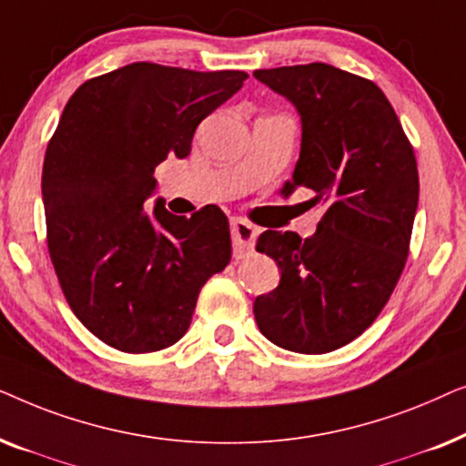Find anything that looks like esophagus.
Returning a JSON list of instances; mask_svg holds the SVG:
<instances>
[{
	"mask_svg": "<svg viewBox=\"0 0 466 466\" xmlns=\"http://www.w3.org/2000/svg\"><path fill=\"white\" fill-rule=\"evenodd\" d=\"M258 228L250 225L248 220L235 218L231 220V239H233V254L235 258L250 257L254 250V241H257Z\"/></svg>",
	"mask_w": 466,
	"mask_h": 466,
	"instance_id": "esophagus-1",
	"label": "esophagus"
}]
</instances>
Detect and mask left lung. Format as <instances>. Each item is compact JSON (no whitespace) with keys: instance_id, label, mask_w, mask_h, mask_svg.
Listing matches in <instances>:
<instances>
[{"instance_id":"obj_1","label":"left lung","mask_w":466,"mask_h":466,"mask_svg":"<svg viewBox=\"0 0 466 466\" xmlns=\"http://www.w3.org/2000/svg\"><path fill=\"white\" fill-rule=\"evenodd\" d=\"M301 116V155L282 193L311 188L316 233L265 231L257 250L282 278L254 301L267 339L301 354L346 346L373 324L403 273L420 180L416 155L375 82L327 63L257 69Z\"/></svg>"}]
</instances>
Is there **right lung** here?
Here are the masks:
<instances>
[{
	"label": "right lung",
	"instance_id": "1",
	"mask_svg": "<svg viewBox=\"0 0 466 466\" xmlns=\"http://www.w3.org/2000/svg\"><path fill=\"white\" fill-rule=\"evenodd\" d=\"M246 72L131 63L69 97L42 169L46 239L76 318L129 354L169 348L187 333L197 297L231 260L220 208L190 218L148 214L155 167L190 155L197 125L239 91Z\"/></svg>",
	"mask_w": 466,
	"mask_h": 466
}]
</instances>
